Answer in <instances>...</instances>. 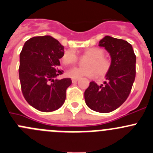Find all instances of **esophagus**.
<instances>
[{"label": "esophagus", "instance_id": "obj_1", "mask_svg": "<svg viewBox=\"0 0 153 153\" xmlns=\"http://www.w3.org/2000/svg\"><path fill=\"white\" fill-rule=\"evenodd\" d=\"M78 81V78H72V82L73 83V84L76 83Z\"/></svg>", "mask_w": 153, "mask_h": 153}]
</instances>
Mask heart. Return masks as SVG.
I'll return each mask as SVG.
<instances>
[{
	"mask_svg": "<svg viewBox=\"0 0 153 153\" xmlns=\"http://www.w3.org/2000/svg\"><path fill=\"white\" fill-rule=\"evenodd\" d=\"M104 55V50L99 47L87 48L81 55L82 57L89 58L85 62L86 68H72L66 72V75L72 78H80L84 76L93 78L97 75L99 78H103L111 67V60ZM61 62L65 66H72L78 62V57L75 51L68 50L62 56Z\"/></svg>",
	"mask_w": 153,
	"mask_h": 153,
	"instance_id": "obj_1",
	"label": "heart"
}]
</instances>
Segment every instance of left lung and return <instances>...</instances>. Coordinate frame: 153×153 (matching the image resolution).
<instances>
[{
	"label": "left lung",
	"instance_id": "left-lung-1",
	"mask_svg": "<svg viewBox=\"0 0 153 153\" xmlns=\"http://www.w3.org/2000/svg\"><path fill=\"white\" fill-rule=\"evenodd\" d=\"M111 57V67L104 84L90 83L84 99L90 109L99 113L116 110L127 99L135 79L136 56L127 41L106 36L99 41Z\"/></svg>",
	"mask_w": 153,
	"mask_h": 153
}]
</instances>
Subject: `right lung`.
Returning a JSON list of instances; mask_svg holds the SVG:
<instances>
[{
    "label": "right lung",
    "instance_id": "right-lung-1",
    "mask_svg": "<svg viewBox=\"0 0 153 153\" xmlns=\"http://www.w3.org/2000/svg\"><path fill=\"white\" fill-rule=\"evenodd\" d=\"M63 54V45L51 36L33 37L22 48L19 69L22 94L38 111L51 112L64 103L72 80L56 78L63 72L56 68Z\"/></svg>",
    "mask_w": 153,
    "mask_h": 153
}]
</instances>
